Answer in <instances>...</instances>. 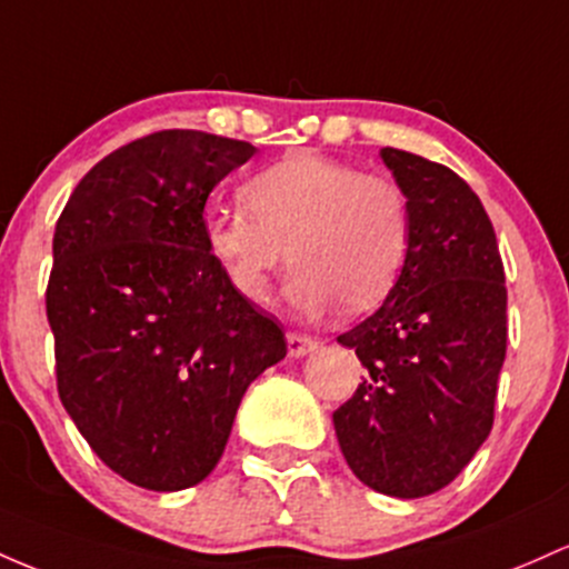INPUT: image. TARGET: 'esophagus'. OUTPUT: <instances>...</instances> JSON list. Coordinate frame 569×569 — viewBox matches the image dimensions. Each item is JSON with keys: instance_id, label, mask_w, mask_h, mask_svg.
Segmentation results:
<instances>
[{"instance_id": "obj_1", "label": "esophagus", "mask_w": 569, "mask_h": 569, "mask_svg": "<svg viewBox=\"0 0 569 569\" xmlns=\"http://www.w3.org/2000/svg\"><path fill=\"white\" fill-rule=\"evenodd\" d=\"M317 349V341L309 336H301V333H287V352L290 357H306L309 352H315Z\"/></svg>"}]
</instances>
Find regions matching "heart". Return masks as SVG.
<instances>
[{
  "mask_svg": "<svg viewBox=\"0 0 569 569\" xmlns=\"http://www.w3.org/2000/svg\"><path fill=\"white\" fill-rule=\"evenodd\" d=\"M241 199L247 209L207 214L203 244L247 301H263L287 260L298 266L284 298L309 317L338 303L347 315H362L398 284L411 250V207L389 177L296 152L258 171Z\"/></svg>",
  "mask_w": 569,
  "mask_h": 569,
  "instance_id": "b5f03b06",
  "label": "heart"
}]
</instances>
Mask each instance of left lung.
Here are the masks:
<instances>
[{
    "mask_svg": "<svg viewBox=\"0 0 569 569\" xmlns=\"http://www.w3.org/2000/svg\"><path fill=\"white\" fill-rule=\"evenodd\" d=\"M379 156L411 207V250L385 303L338 336L366 379L333 427L366 487L413 500L455 481L489 436L508 292L495 228L470 184L413 152Z\"/></svg>",
    "mask_w": 569,
    "mask_h": 569,
    "instance_id": "1",
    "label": "left lung"
}]
</instances>
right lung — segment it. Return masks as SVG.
I'll list each match as a JSON object with an SVG mask.
<instances>
[{
    "instance_id": "1",
    "label": "right lung",
    "mask_w": 569,
    "mask_h": 569,
    "mask_svg": "<svg viewBox=\"0 0 569 569\" xmlns=\"http://www.w3.org/2000/svg\"><path fill=\"white\" fill-rule=\"evenodd\" d=\"M254 152L207 131L150 133L96 163L56 222L44 301L61 403L142 489L212 473L247 387L287 355L277 319L203 244L209 193Z\"/></svg>"
}]
</instances>
